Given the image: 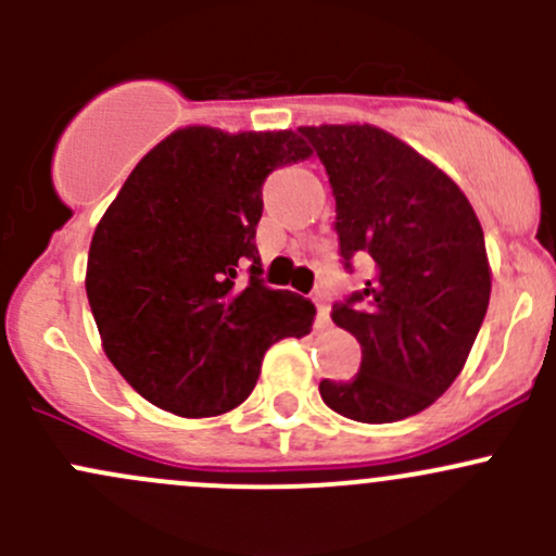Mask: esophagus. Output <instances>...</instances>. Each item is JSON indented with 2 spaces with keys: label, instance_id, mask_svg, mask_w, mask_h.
I'll return each instance as SVG.
<instances>
[{
  "label": "esophagus",
  "instance_id": "34e87169",
  "mask_svg": "<svg viewBox=\"0 0 556 556\" xmlns=\"http://www.w3.org/2000/svg\"><path fill=\"white\" fill-rule=\"evenodd\" d=\"M314 304H317V328H328L330 325V312H328V301H325L323 293H314Z\"/></svg>",
  "mask_w": 556,
  "mask_h": 556
}]
</instances>
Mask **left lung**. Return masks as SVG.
Instances as JSON below:
<instances>
[{
  "instance_id": "obj_1",
  "label": "left lung",
  "mask_w": 556,
  "mask_h": 556,
  "mask_svg": "<svg viewBox=\"0 0 556 556\" xmlns=\"http://www.w3.org/2000/svg\"><path fill=\"white\" fill-rule=\"evenodd\" d=\"M336 195V231L350 268L368 257L361 293L333 323L361 341V371L319 382L336 414L382 425L439 401L463 371L486 306L492 268L484 231L446 172L371 123L301 126Z\"/></svg>"
}]
</instances>
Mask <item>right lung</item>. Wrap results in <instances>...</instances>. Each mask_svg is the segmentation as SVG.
<instances>
[{
	"label": "right lung",
	"mask_w": 556,
	"mask_h": 556,
	"mask_svg": "<svg viewBox=\"0 0 556 556\" xmlns=\"http://www.w3.org/2000/svg\"><path fill=\"white\" fill-rule=\"evenodd\" d=\"M309 155L295 131L185 126L128 174L93 231L86 293L104 355L144 401L190 419L231 412L268 346L309 333L314 304L266 288L255 247L263 182Z\"/></svg>",
	"instance_id": "obj_1"
}]
</instances>
